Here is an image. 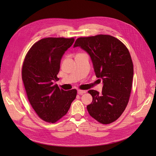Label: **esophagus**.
Listing matches in <instances>:
<instances>
[{"label": "esophagus", "mask_w": 156, "mask_h": 156, "mask_svg": "<svg viewBox=\"0 0 156 156\" xmlns=\"http://www.w3.org/2000/svg\"><path fill=\"white\" fill-rule=\"evenodd\" d=\"M86 92H87L86 90H77V93L79 94H84Z\"/></svg>", "instance_id": "34e87169"}]
</instances>
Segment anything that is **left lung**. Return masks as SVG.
Returning a JSON list of instances; mask_svg holds the SVG:
<instances>
[{
	"mask_svg": "<svg viewBox=\"0 0 156 156\" xmlns=\"http://www.w3.org/2000/svg\"><path fill=\"white\" fill-rule=\"evenodd\" d=\"M80 47L90 56L96 76L103 81L102 93L90 90L92 102L88 113L103 124L116 120L128 103L133 78V65L128 49L110 35L79 37L73 48Z\"/></svg>",
	"mask_w": 156,
	"mask_h": 156,
	"instance_id": "8db88e82",
	"label": "left lung"
}]
</instances>
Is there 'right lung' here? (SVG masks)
Listing matches in <instances>:
<instances>
[{
	"instance_id": "add662e5",
	"label": "right lung",
	"mask_w": 156,
	"mask_h": 156,
	"mask_svg": "<svg viewBox=\"0 0 156 156\" xmlns=\"http://www.w3.org/2000/svg\"><path fill=\"white\" fill-rule=\"evenodd\" d=\"M74 38L47 37L28 52L22 68V79L28 99L40 119L55 123L68 112L77 90L65 91L55 82L59 79L60 61Z\"/></svg>"
}]
</instances>
